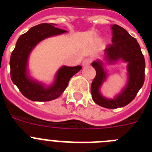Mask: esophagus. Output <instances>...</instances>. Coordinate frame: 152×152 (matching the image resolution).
Returning a JSON list of instances; mask_svg holds the SVG:
<instances>
[{
	"label": "esophagus",
	"instance_id": "esophagus-1",
	"mask_svg": "<svg viewBox=\"0 0 152 152\" xmlns=\"http://www.w3.org/2000/svg\"><path fill=\"white\" fill-rule=\"evenodd\" d=\"M90 64H91V61H90V60L88 59V58H86V59H84V61H82V65L84 67L88 66V65H90Z\"/></svg>",
	"mask_w": 152,
	"mask_h": 152
}]
</instances>
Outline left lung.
Instances as JSON below:
<instances>
[{
    "mask_svg": "<svg viewBox=\"0 0 152 152\" xmlns=\"http://www.w3.org/2000/svg\"><path fill=\"white\" fill-rule=\"evenodd\" d=\"M113 28V44L107 47L102 58L91 63L96 70V77L91 84L93 100L103 107L116 109L133 100L145 81V61L139 44L129 33L119 25ZM125 67L124 81L113 96L102 93L103 86L113 79L116 67Z\"/></svg>",
    "mask_w": 152,
    "mask_h": 152,
    "instance_id": "obj_1",
    "label": "left lung"
}]
</instances>
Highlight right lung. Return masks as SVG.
I'll use <instances>...</instances> for the list:
<instances>
[{
  "instance_id": "right-lung-1",
  "label": "right lung",
  "mask_w": 152,
  "mask_h": 152,
  "mask_svg": "<svg viewBox=\"0 0 152 152\" xmlns=\"http://www.w3.org/2000/svg\"><path fill=\"white\" fill-rule=\"evenodd\" d=\"M66 33V30L56 27L55 23H41L30 28L19 37L10 56V77L23 95L29 100L45 102L56 99L66 89L71 77L82 68L80 65H62L49 84L36 80L29 73V56L35 47L45 39Z\"/></svg>"
}]
</instances>
